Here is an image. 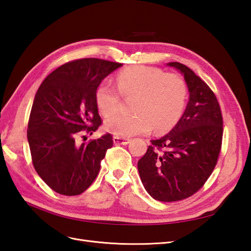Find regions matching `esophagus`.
I'll return each instance as SVG.
<instances>
[{
    "label": "esophagus",
    "mask_w": 251,
    "mask_h": 251,
    "mask_svg": "<svg viewBox=\"0 0 251 251\" xmlns=\"http://www.w3.org/2000/svg\"><path fill=\"white\" fill-rule=\"evenodd\" d=\"M113 141L115 144H118V146H126V144L130 143L131 139H126V138H120L117 137V136H114L113 137Z\"/></svg>",
    "instance_id": "esophagus-1"
}]
</instances>
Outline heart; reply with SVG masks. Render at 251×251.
<instances>
[{"label": "heart", "mask_w": 251, "mask_h": 251, "mask_svg": "<svg viewBox=\"0 0 251 251\" xmlns=\"http://www.w3.org/2000/svg\"><path fill=\"white\" fill-rule=\"evenodd\" d=\"M117 89L102 82L96 91V104L102 114H109L120 104V94L131 98L128 114L112 113L104 119V128L120 138L149 133L166 132L177 125L184 112L187 86L180 75L158 68L132 66L116 76Z\"/></svg>", "instance_id": "b5f03b06"}]
</instances>
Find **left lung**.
<instances>
[{
    "instance_id": "left-lung-1",
    "label": "left lung",
    "mask_w": 251,
    "mask_h": 251,
    "mask_svg": "<svg viewBox=\"0 0 251 251\" xmlns=\"http://www.w3.org/2000/svg\"><path fill=\"white\" fill-rule=\"evenodd\" d=\"M168 66L183 74L189 100L173 130L151 140L138 172L155 200L174 202L198 192L214 171L222 146L223 118L215 93L198 75L177 62Z\"/></svg>"
}]
</instances>
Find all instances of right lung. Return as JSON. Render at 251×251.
Instances as JSON below:
<instances>
[{
    "label": "right lung",
    "mask_w": 251,
    "mask_h": 251,
    "mask_svg": "<svg viewBox=\"0 0 251 251\" xmlns=\"http://www.w3.org/2000/svg\"><path fill=\"white\" fill-rule=\"evenodd\" d=\"M123 64L81 58L58 67L42 82L30 112L27 138L36 173L53 191L65 196L83 193L113 147L107 133L76 144L81 131L92 134L101 125L96 91L101 80Z\"/></svg>",
    "instance_id": "obj_1"
}]
</instances>
